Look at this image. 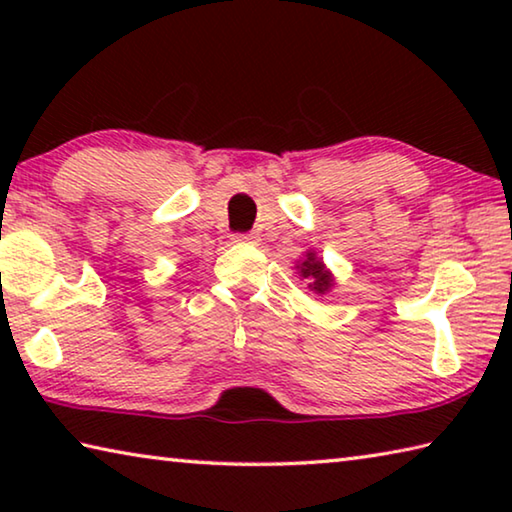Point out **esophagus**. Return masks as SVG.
Segmentation results:
<instances>
[{
	"label": "esophagus",
	"mask_w": 512,
	"mask_h": 512,
	"mask_svg": "<svg viewBox=\"0 0 512 512\" xmlns=\"http://www.w3.org/2000/svg\"><path fill=\"white\" fill-rule=\"evenodd\" d=\"M232 241H237V244H250V246H257L259 244V235L255 232H244V235H235Z\"/></svg>",
	"instance_id": "esophagus-1"
}]
</instances>
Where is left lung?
Instances as JSON below:
<instances>
[{"label": "left lung", "mask_w": 512, "mask_h": 512, "mask_svg": "<svg viewBox=\"0 0 512 512\" xmlns=\"http://www.w3.org/2000/svg\"><path fill=\"white\" fill-rule=\"evenodd\" d=\"M296 271L300 280H307V289L314 291L316 296H327L336 287V277L325 266L323 257L316 255V250H307V255L298 259Z\"/></svg>", "instance_id": "left-lung-1"}]
</instances>
